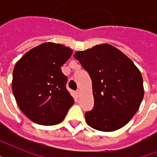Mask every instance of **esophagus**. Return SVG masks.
I'll return each instance as SVG.
<instances>
[{"mask_svg": "<svg viewBox=\"0 0 157 157\" xmlns=\"http://www.w3.org/2000/svg\"><path fill=\"white\" fill-rule=\"evenodd\" d=\"M81 91L80 90L76 91V95L78 96V97H80V95H81Z\"/></svg>", "mask_w": 157, "mask_h": 157, "instance_id": "esophagus-1", "label": "esophagus"}]
</instances>
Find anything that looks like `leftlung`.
<instances>
[{"label":"left lung","mask_w":157,"mask_h":157,"mask_svg":"<svg viewBox=\"0 0 157 157\" xmlns=\"http://www.w3.org/2000/svg\"><path fill=\"white\" fill-rule=\"evenodd\" d=\"M92 80L94 108L86 112L93 129L112 132L124 126L144 96L143 76L131 59L109 44L94 45L74 54Z\"/></svg>","instance_id":"left-lung-1"}]
</instances>
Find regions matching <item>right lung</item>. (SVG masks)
Here are the masks:
<instances>
[{
  "label": "right lung",
  "instance_id": "add662e5",
  "mask_svg": "<svg viewBox=\"0 0 157 157\" xmlns=\"http://www.w3.org/2000/svg\"><path fill=\"white\" fill-rule=\"evenodd\" d=\"M71 54V48L45 42L16 63L12 91L20 110L32 121L43 125L59 124L73 105L61 70Z\"/></svg>",
  "mask_w": 157,
  "mask_h": 157
}]
</instances>
